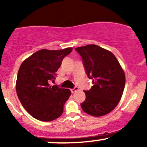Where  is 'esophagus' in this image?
Returning a JSON list of instances; mask_svg holds the SVG:
<instances>
[{
  "label": "esophagus",
  "instance_id": "34e87169",
  "mask_svg": "<svg viewBox=\"0 0 147 147\" xmlns=\"http://www.w3.org/2000/svg\"><path fill=\"white\" fill-rule=\"evenodd\" d=\"M79 90V88L78 87H75L74 88H72L70 89V91H71L72 93H74V92H76V91H77Z\"/></svg>",
  "mask_w": 147,
  "mask_h": 147
}]
</instances>
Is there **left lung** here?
I'll return each mask as SVG.
<instances>
[{"instance_id": "1", "label": "left lung", "mask_w": 147, "mask_h": 147, "mask_svg": "<svg viewBox=\"0 0 147 147\" xmlns=\"http://www.w3.org/2000/svg\"><path fill=\"white\" fill-rule=\"evenodd\" d=\"M75 50L83 60L86 73L93 86L84 90L86 99L81 104L85 113L95 117L111 112L120 101L125 75L112 52L96 45L79 47Z\"/></svg>"}]
</instances>
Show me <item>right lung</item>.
I'll use <instances>...</instances> for the list:
<instances>
[{"instance_id": "add662e5", "label": "right lung", "mask_w": 147, "mask_h": 147, "mask_svg": "<svg viewBox=\"0 0 147 147\" xmlns=\"http://www.w3.org/2000/svg\"><path fill=\"white\" fill-rule=\"evenodd\" d=\"M72 48L61 50H40L22 63L16 79V93L28 113L43 122L59 117L63 106L71 92L69 89L50 86L55 79L64 57L72 52Z\"/></svg>"}]
</instances>
